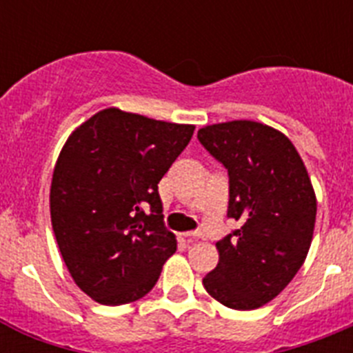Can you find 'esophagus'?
I'll return each instance as SVG.
<instances>
[{
  "label": "esophagus",
  "mask_w": 353,
  "mask_h": 353,
  "mask_svg": "<svg viewBox=\"0 0 353 353\" xmlns=\"http://www.w3.org/2000/svg\"><path fill=\"white\" fill-rule=\"evenodd\" d=\"M183 236H185V240L189 242V244H192V242H196V240L199 239V233L189 232V233H183Z\"/></svg>",
  "instance_id": "1"
}]
</instances>
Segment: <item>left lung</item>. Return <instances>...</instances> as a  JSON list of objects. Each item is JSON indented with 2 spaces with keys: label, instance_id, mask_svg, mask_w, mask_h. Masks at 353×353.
<instances>
[{
  "label": "left lung",
  "instance_id": "1",
  "mask_svg": "<svg viewBox=\"0 0 353 353\" xmlns=\"http://www.w3.org/2000/svg\"><path fill=\"white\" fill-rule=\"evenodd\" d=\"M198 139L228 170V217L242 226L219 240V263L203 277L232 310H256L277 297L304 263L316 221V196L297 148L281 130L252 120L205 125Z\"/></svg>",
  "mask_w": 353,
  "mask_h": 353
}]
</instances>
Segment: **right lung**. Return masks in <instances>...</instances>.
Instances as JSON below:
<instances>
[{
	"label": "right lung",
	"mask_w": 353,
	"mask_h": 353,
	"mask_svg": "<svg viewBox=\"0 0 353 353\" xmlns=\"http://www.w3.org/2000/svg\"><path fill=\"white\" fill-rule=\"evenodd\" d=\"M192 132L189 123L108 108L65 141L49 194L52 232L74 283L99 304L145 297L176 251L157 183Z\"/></svg>",
	"instance_id": "add662e5"
}]
</instances>
